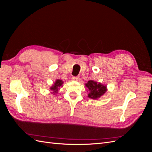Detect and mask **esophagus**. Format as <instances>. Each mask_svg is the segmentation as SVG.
I'll return each instance as SVG.
<instances>
[{"label":"esophagus","instance_id":"obj_1","mask_svg":"<svg viewBox=\"0 0 152 152\" xmlns=\"http://www.w3.org/2000/svg\"><path fill=\"white\" fill-rule=\"evenodd\" d=\"M72 80H75V81H77L79 80V77H72Z\"/></svg>","mask_w":152,"mask_h":152}]
</instances>
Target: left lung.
Wrapping results in <instances>:
<instances>
[{
	"label": "left lung",
	"mask_w": 152,
	"mask_h": 152,
	"mask_svg": "<svg viewBox=\"0 0 152 152\" xmlns=\"http://www.w3.org/2000/svg\"><path fill=\"white\" fill-rule=\"evenodd\" d=\"M87 88V97L93 99H98L107 91V87L101 82L90 80L85 84Z\"/></svg>",
	"instance_id": "obj_1"
}]
</instances>
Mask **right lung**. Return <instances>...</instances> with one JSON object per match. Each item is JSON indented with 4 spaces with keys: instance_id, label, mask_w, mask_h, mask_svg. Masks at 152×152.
<instances>
[{
    "instance_id": "right-lung-1",
    "label": "right lung",
    "mask_w": 152,
    "mask_h": 152,
    "mask_svg": "<svg viewBox=\"0 0 152 152\" xmlns=\"http://www.w3.org/2000/svg\"><path fill=\"white\" fill-rule=\"evenodd\" d=\"M63 82H64L60 79H56L54 83L53 84V86L50 87L49 89L50 91H51L50 93L54 95H56L59 91V89H60L61 87H63Z\"/></svg>"
}]
</instances>
